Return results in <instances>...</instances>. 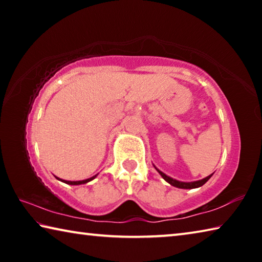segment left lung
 <instances>
[{"label": "left lung", "instance_id": "left-lung-1", "mask_svg": "<svg viewBox=\"0 0 262 262\" xmlns=\"http://www.w3.org/2000/svg\"><path fill=\"white\" fill-rule=\"evenodd\" d=\"M157 170V168H156ZM158 172H159V174H161L164 179H165L168 184L170 185H172V186H174V187H178V188H185V189H190V188H198V187H200V186H202V185H205L208 180L210 179V177L212 176V174H210V176H208V177H206L205 179H201V180H198V181H193V183H183V181H178V180H176V179H172V178H170V177H167L165 173H163L162 171H159V170H157Z\"/></svg>", "mask_w": 262, "mask_h": 262}]
</instances>
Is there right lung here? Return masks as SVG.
<instances>
[{"label": "right lung", "instance_id": "1", "mask_svg": "<svg viewBox=\"0 0 262 262\" xmlns=\"http://www.w3.org/2000/svg\"><path fill=\"white\" fill-rule=\"evenodd\" d=\"M95 178H96V176L92 177V178H90V179H85V180H81V181H67V180H62V181H63V183H66V184H69V185H82V184L89 183V181H91L92 179H95ZM57 179H59V178H57Z\"/></svg>", "mask_w": 262, "mask_h": 262}]
</instances>
